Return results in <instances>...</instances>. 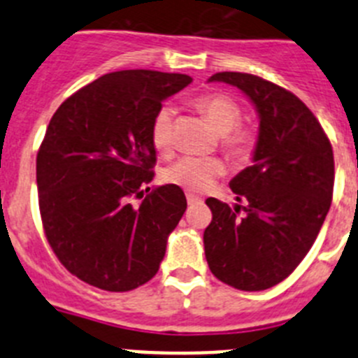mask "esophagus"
Here are the masks:
<instances>
[{
    "instance_id": "esophagus-1",
    "label": "esophagus",
    "mask_w": 358,
    "mask_h": 358,
    "mask_svg": "<svg viewBox=\"0 0 358 358\" xmlns=\"http://www.w3.org/2000/svg\"><path fill=\"white\" fill-rule=\"evenodd\" d=\"M186 201H188V204H189V206H195V204H201V202H202V199H201V197H197V195H192V194H188V195H186Z\"/></svg>"
}]
</instances>
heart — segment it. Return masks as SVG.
I'll return each mask as SVG.
<instances>
[{
    "mask_svg": "<svg viewBox=\"0 0 358 358\" xmlns=\"http://www.w3.org/2000/svg\"><path fill=\"white\" fill-rule=\"evenodd\" d=\"M195 106L206 116L211 127L222 134V148L233 161H245L255 148V134L249 129L238 127L242 122V109L233 98L220 93L199 96ZM152 143L161 154H169L173 143V109L163 106L152 118ZM224 173V163L218 157H181L169 164L163 172V181L179 186L186 192H204Z\"/></svg>",
    "mask_w": 358,
    "mask_h": 358,
    "instance_id": "obj_1",
    "label": "heart"
}]
</instances>
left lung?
Instances as JSON below:
<instances>
[{
    "instance_id": "obj_1",
    "label": "left lung",
    "mask_w": 358,
    "mask_h": 358,
    "mask_svg": "<svg viewBox=\"0 0 358 358\" xmlns=\"http://www.w3.org/2000/svg\"><path fill=\"white\" fill-rule=\"evenodd\" d=\"M255 103L260 129L252 164L231 179L238 204L206 199L210 271L238 290H265L285 280L310 251L334 194V150L312 110L273 82L249 73H215Z\"/></svg>"
}]
</instances>
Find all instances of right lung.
<instances>
[{"label": "right lung", "mask_w": 358, "mask_h": 358, "mask_svg": "<svg viewBox=\"0 0 358 358\" xmlns=\"http://www.w3.org/2000/svg\"><path fill=\"white\" fill-rule=\"evenodd\" d=\"M188 75L107 73L61 103L37 152L39 210L48 243L78 280L127 292L156 276L186 210L179 186L152 189V118ZM147 188L145 192H148Z\"/></svg>", "instance_id": "1"}]
</instances>
